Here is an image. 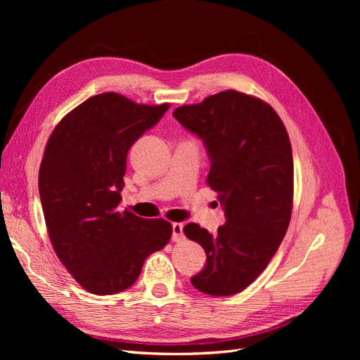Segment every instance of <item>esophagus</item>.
Returning a JSON list of instances; mask_svg holds the SVG:
<instances>
[{"instance_id":"obj_1","label":"esophagus","mask_w":360,"mask_h":360,"mask_svg":"<svg viewBox=\"0 0 360 360\" xmlns=\"http://www.w3.org/2000/svg\"><path fill=\"white\" fill-rule=\"evenodd\" d=\"M184 224L182 223H174L172 224V240L181 242L184 239Z\"/></svg>"}]
</instances>
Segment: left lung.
I'll return each mask as SVG.
<instances>
[{
  "label": "left lung",
  "mask_w": 360,
  "mask_h": 360,
  "mask_svg": "<svg viewBox=\"0 0 360 360\" xmlns=\"http://www.w3.org/2000/svg\"><path fill=\"white\" fill-rule=\"evenodd\" d=\"M207 150V184L217 191L226 221L213 235L188 223L186 238L207 259L191 277L212 296L242 292L264 271L289 228L293 202V158L288 131L266 102L235 90L220 91L172 113Z\"/></svg>",
  "instance_id": "obj_1"
}]
</instances>
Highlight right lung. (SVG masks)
<instances>
[{
  "mask_svg": "<svg viewBox=\"0 0 360 360\" xmlns=\"http://www.w3.org/2000/svg\"><path fill=\"white\" fill-rule=\"evenodd\" d=\"M169 109L102 93L72 109L51 134L39 169V195L56 257L93 295L132 286L146 258L172 235L163 219L118 212L127 153Z\"/></svg>",
  "mask_w": 360,
  "mask_h": 360,
  "instance_id": "right-lung-1",
  "label": "right lung"
}]
</instances>
